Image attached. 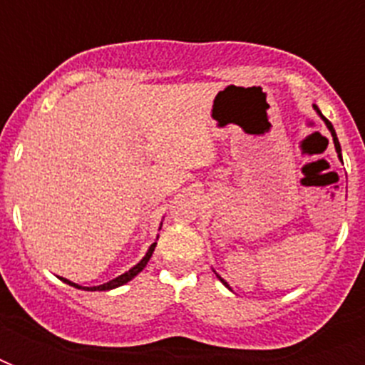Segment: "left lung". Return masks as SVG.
Listing matches in <instances>:
<instances>
[{
    "instance_id": "8db88e82",
    "label": "left lung",
    "mask_w": 365,
    "mask_h": 365,
    "mask_svg": "<svg viewBox=\"0 0 365 365\" xmlns=\"http://www.w3.org/2000/svg\"><path fill=\"white\" fill-rule=\"evenodd\" d=\"M314 110H317V111H318V115L322 117L324 121H326V125H328L329 132H331V136H334V143H335V149H337V153H339V157H341V145H339V140H337V134H335V130H334V126H331V123H329V121H328V119H326V117H324V115H322V113H320V110H318L317 106H314ZM217 278H220V280H222V282H223V284H225V286H227V282H225V280H223V278H222V277H217Z\"/></svg>"
}]
</instances>
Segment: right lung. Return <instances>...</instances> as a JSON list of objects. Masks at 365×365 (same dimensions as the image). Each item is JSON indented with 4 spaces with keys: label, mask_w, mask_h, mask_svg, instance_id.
Here are the masks:
<instances>
[{
    "label": "right lung",
    "mask_w": 365,
    "mask_h": 365,
    "mask_svg": "<svg viewBox=\"0 0 365 365\" xmlns=\"http://www.w3.org/2000/svg\"><path fill=\"white\" fill-rule=\"evenodd\" d=\"M155 246H157V242H153V244H151V248L148 250V254H145V257H143V259L140 261V263H138V265H134V267H132L130 271H128V272H125V274H121V277L113 278V280H110V282L102 284V286H93V288H81V286H77V284L70 282V280H66V278H62V280H64L66 284H70V286H73V288L88 289V292H104V289H113V288H119V286H123V284H126V282H128V280H132V278L136 277L138 272L142 271L143 267L148 265V261H149V257H151V254H153Z\"/></svg>",
    "instance_id": "obj_1"
}]
</instances>
